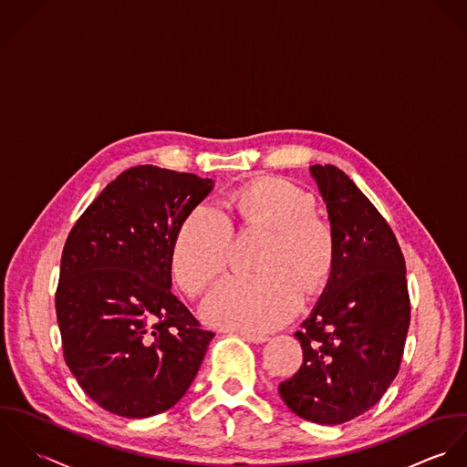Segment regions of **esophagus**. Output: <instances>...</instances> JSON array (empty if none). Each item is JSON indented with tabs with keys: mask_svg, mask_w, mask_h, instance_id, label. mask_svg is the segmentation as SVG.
Returning a JSON list of instances; mask_svg holds the SVG:
<instances>
[{
	"mask_svg": "<svg viewBox=\"0 0 467 467\" xmlns=\"http://www.w3.org/2000/svg\"><path fill=\"white\" fill-rule=\"evenodd\" d=\"M236 334L242 336L244 339H247L249 343H254V345H262V343H265L269 339L267 336H260V334H253V332H244V330H238Z\"/></svg>",
	"mask_w": 467,
	"mask_h": 467,
	"instance_id": "1",
	"label": "esophagus"
}]
</instances>
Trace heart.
Instances as JSON below:
<instances>
[{"label":"heart","mask_w":467,"mask_h":467,"mask_svg":"<svg viewBox=\"0 0 467 467\" xmlns=\"http://www.w3.org/2000/svg\"><path fill=\"white\" fill-rule=\"evenodd\" d=\"M244 229H267L256 275L220 281L202 305L207 323L253 334L286 323L303 301L317 294L337 264V234L319 216L312 192L285 179H260L231 196ZM234 227L214 202L202 200L181 223L170 253L171 275L194 297L218 278L229 262Z\"/></svg>","instance_id":"1"}]
</instances>
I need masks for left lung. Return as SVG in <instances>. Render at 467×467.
<instances>
[{
  "mask_svg": "<svg viewBox=\"0 0 467 467\" xmlns=\"http://www.w3.org/2000/svg\"><path fill=\"white\" fill-rule=\"evenodd\" d=\"M310 171L337 234V264L294 334L303 363L278 389L297 417L343 424L375 406L395 379L411 306L404 256L388 222L339 168L316 164Z\"/></svg>",
  "mask_w": 467,
  "mask_h": 467,
  "instance_id": "8db88e82",
  "label": "left lung"
}]
</instances>
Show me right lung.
<instances>
[{"label": "right lung", "instance_id": "obj_1", "mask_svg": "<svg viewBox=\"0 0 467 467\" xmlns=\"http://www.w3.org/2000/svg\"><path fill=\"white\" fill-rule=\"evenodd\" d=\"M211 179L151 164L122 171L72 227L56 290L67 367L106 411L144 419L175 406L213 332L171 294L170 253Z\"/></svg>", "mask_w": 467, "mask_h": 467}]
</instances>
